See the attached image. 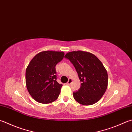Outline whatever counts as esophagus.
I'll use <instances>...</instances> for the list:
<instances>
[{
    "label": "esophagus",
    "instance_id": "obj_1",
    "mask_svg": "<svg viewBox=\"0 0 132 132\" xmlns=\"http://www.w3.org/2000/svg\"><path fill=\"white\" fill-rule=\"evenodd\" d=\"M72 80L71 79H69L68 82L67 83V85H70V84L72 83Z\"/></svg>",
    "mask_w": 132,
    "mask_h": 132
}]
</instances>
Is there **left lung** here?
Listing matches in <instances>:
<instances>
[{
	"label": "left lung",
	"mask_w": 132,
	"mask_h": 132,
	"mask_svg": "<svg viewBox=\"0 0 132 132\" xmlns=\"http://www.w3.org/2000/svg\"><path fill=\"white\" fill-rule=\"evenodd\" d=\"M73 64L81 82L73 98L83 105H91L100 100L108 87V75L103 64L89 52L73 51L64 56Z\"/></svg>",
	"instance_id": "8db88e82"
}]
</instances>
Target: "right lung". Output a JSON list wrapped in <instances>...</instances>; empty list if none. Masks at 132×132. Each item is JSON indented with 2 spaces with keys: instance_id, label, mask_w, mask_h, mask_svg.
I'll list each match as a JSON object with an SVG mask.
<instances>
[{
  "instance_id": "add662e5",
  "label": "right lung",
  "mask_w": 132,
  "mask_h": 132,
  "mask_svg": "<svg viewBox=\"0 0 132 132\" xmlns=\"http://www.w3.org/2000/svg\"><path fill=\"white\" fill-rule=\"evenodd\" d=\"M64 56L63 52H41L34 57L27 66V90L38 102L49 103L58 98L63 85L56 81L55 67L63 60Z\"/></svg>"
}]
</instances>
